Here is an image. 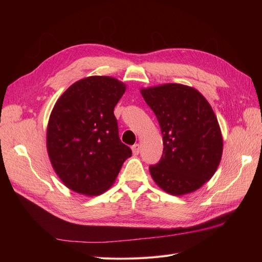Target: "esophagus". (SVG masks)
I'll return each instance as SVG.
<instances>
[{"label":"esophagus","instance_id":"obj_1","mask_svg":"<svg viewBox=\"0 0 262 262\" xmlns=\"http://www.w3.org/2000/svg\"><path fill=\"white\" fill-rule=\"evenodd\" d=\"M131 149H132V153H133L134 155H138V154L140 153V145H139L138 143L134 144V145L131 146Z\"/></svg>","mask_w":262,"mask_h":262}]
</instances>
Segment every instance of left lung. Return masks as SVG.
<instances>
[{"mask_svg":"<svg viewBox=\"0 0 262 262\" xmlns=\"http://www.w3.org/2000/svg\"><path fill=\"white\" fill-rule=\"evenodd\" d=\"M140 92L163 134V155L149 167L150 176L169 194L195 191L215 173L223 153V137L211 105L199 91L182 84Z\"/></svg>","mask_w":262,"mask_h":262,"instance_id":"left-lung-1","label":"left lung"}]
</instances>
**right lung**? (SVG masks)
<instances>
[{"mask_svg": "<svg viewBox=\"0 0 262 262\" xmlns=\"http://www.w3.org/2000/svg\"><path fill=\"white\" fill-rule=\"evenodd\" d=\"M125 90L115 77L89 76L71 85L55 102L47 150L55 173L74 192L104 193L132 154L119 139L114 115Z\"/></svg>", "mask_w": 262, "mask_h": 262, "instance_id": "obj_1", "label": "right lung"}]
</instances>
